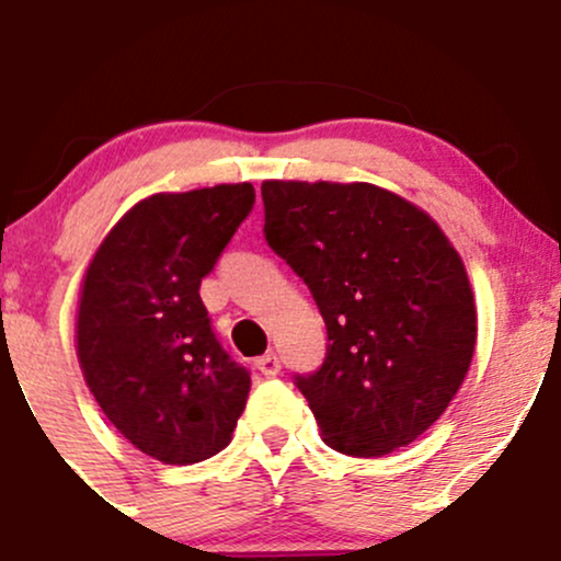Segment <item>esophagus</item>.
<instances>
[{"label": "esophagus", "instance_id": "obj_1", "mask_svg": "<svg viewBox=\"0 0 561 561\" xmlns=\"http://www.w3.org/2000/svg\"><path fill=\"white\" fill-rule=\"evenodd\" d=\"M255 369H259L263 377H276L282 371L279 356H276V353H266V356H261L259 362H255Z\"/></svg>", "mask_w": 561, "mask_h": 561}]
</instances>
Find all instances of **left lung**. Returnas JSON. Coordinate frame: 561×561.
I'll return each instance as SVG.
<instances>
[{
  "label": "left lung",
  "instance_id": "8db88e82",
  "mask_svg": "<svg viewBox=\"0 0 561 561\" xmlns=\"http://www.w3.org/2000/svg\"><path fill=\"white\" fill-rule=\"evenodd\" d=\"M263 237L306 282L327 356L295 375L324 443L385 456L440 420L478 340L465 263L416 205L375 184L263 182Z\"/></svg>",
  "mask_w": 561,
  "mask_h": 561
}]
</instances>
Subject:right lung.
<instances>
[{"instance_id": "1", "label": "right lung", "mask_w": 561, "mask_h": 561, "mask_svg": "<svg viewBox=\"0 0 561 561\" xmlns=\"http://www.w3.org/2000/svg\"><path fill=\"white\" fill-rule=\"evenodd\" d=\"M255 205L253 184H218L134 205L83 276L79 364L121 435L163 465L227 448L250 392L210 327L199 282Z\"/></svg>"}]
</instances>
